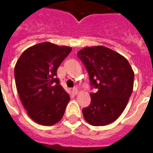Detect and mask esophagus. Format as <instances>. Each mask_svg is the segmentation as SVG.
<instances>
[{
    "label": "esophagus",
    "mask_w": 153,
    "mask_h": 153,
    "mask_svg": "<svg viewBox=\"0 0 153 153\" xmlns=\"http://www.w3.org/2000/svg\"><path fill=\"white\" fill-rule=\"evenodd\" d=\"M72 93H73V94H74V95H76V94H78V93H79V90H78L77 88H74L73 90H72Z\"/></svg>",
    "instance_id": "34e87169"
}]
</instances>
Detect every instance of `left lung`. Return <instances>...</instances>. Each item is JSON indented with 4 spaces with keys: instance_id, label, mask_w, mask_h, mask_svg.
<instances>
[{
    "instance_id": "left-lung-1",
    "label": "left lung",
    "mask_w": 153,
    "mask_h": 153,
    "mask_svg": "<svg viewBox=\"0 0 153 153\" xmlns=\"http://www.w3.org/2000/svg\"><path fill=\"white\" fill-rule=\"evenodd\" d=\"M88 72L91 103L83 109V117L94 126L109 125L126 107L134 88V73L126 58L103 46L84 47L78 52Z\"/></svg>"
}]
</instances>
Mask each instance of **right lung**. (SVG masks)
Segmentation results:
<instances>
[{
	"instance_id": "obj_1",
	"label": "right lung",
	"mask_w": 153,
	"mask_h": 153,
	"mask_svg": "<svg viewBox=\"0 0 153 153\" xmlns=\"http://www.w3.org/2000/svg\"><path fill=\"white\" fill-rule=\"evenodd\" d=\"M72 48L45 42L28 47L15 64L16 88L28 116L39 125H53L62 119L70 95L56 72Z\"/></svg>"
}]
</instances>
